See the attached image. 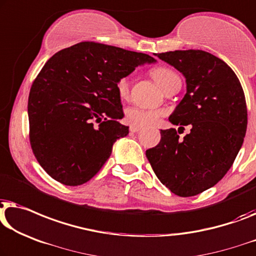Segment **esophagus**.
<instances>
[{
    "instance_id": "1",
    "label": "esophagus",
    "mask_w": 256,
    "mask_h": 256,
    "mask_svg": "<svg viewBox=\"0 0 256 256\" xmlns=\"http://www.w3.org/2000/svg\"><path fill=\"white\" fill-rule=\"evenodd\" d=\"M140 127H138V126H130V128H129V130H130L132 132H140Z\"/></svg>"
}]
</instances>
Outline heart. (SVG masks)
I'll list each match as a JSON object with an SVG mask.
<instances>
[{"label":"heart","instance_id":"1","mask_svg":"<svg viewBox=\"0 0 256 256\" xmlns=\"http://www.w3.org/2000/svg\"><path fill=\"white\" fill-rule=\"evenodd\" d=\"M151 75L162 90H165L174 80L179 77L173 70L165 68V66H158V68L152 69ZM116 88L121 97H126L129 92L128 77H122L118 80ZM162 116H164V112L160 110H149L140 106L129 107L126 110V120L128 124L132 126H138V127H148V126L156 124Z\"/></svg>","mask_w":256,"mask_h":256}]
</instances>
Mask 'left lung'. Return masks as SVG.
Here are the masks:
<instances>
[{"mask_svg": "<svg viewBox=\"0 0 256 256\" xmlns=\"http://www.w3.org/2000/svg\"><path fill=\"white\" fill-rule=\"evenodd\" d=\"M156 56L186 78V94L168 120L192 129L182 140L174 128L160 130V142L146 150V157L160 182L174 194L198 195L222 180L242 146L245 94L234 72L208 52L174 50Z\"/></svg>", "mask_w": 256, "mask_h": 256, "instance_id": "left-lung-1", "label": "left lung"}]
</instances>
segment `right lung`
Instances as JSON below:
<instances>
[{"mask_svg": "<svg viewBox=\"0 0 256 256\" xmlns=\"http://www.w3.org/2000/svg\"><path fill=\"white\" fill-rule=\"evenodd\" d=\"M156 62L148 54L91 42L46 62L32 84L28 113L33 154L54 180L80 186L100 171L114 143L129 132L119 122L124 114L116 82Z\"/></svg>", "mask_w": 256, "mask_h": 256, "instance_id": "right-lung-1", "label": "right lung"}]
</instances>
